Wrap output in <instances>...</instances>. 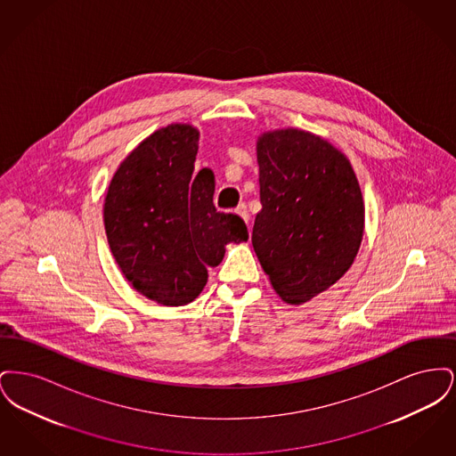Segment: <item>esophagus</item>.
<instances>
[{"label": "esophagus", "instance_id": "1", "mask_svg": "<svg viewBox=\"0 0 456 456\" xmlns=\"http://www.w3.org/2000/svg\"><path fill=\"white\" fill-rule=\"evenodd\" d=\"M236 212H238L239 216L244 218L246 222L249 220V210H248V205H246V203H240L238 208H236Z\"/></svg>", "mask_w": 456, "mask_h": 456}]
</instances>
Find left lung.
<instances>
[{
	"label": "left lung",
	"mask_w": 456,
	"mask_h": 456,
	"mask_svg": "<svg viewBox=\"0 0 456 456\" xmlns=\"http://www.w3.org/2000/svg\"><path fill=\"white\" fill-rule=\"evenodd\" d=\"M258 166L251 242L277 294L303 304L354 263L364 232L361 188L347 157L307 131L261 134Z\"/></svg>",
	"instance_id": "8db88e82"
}]
</instances>
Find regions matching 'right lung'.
Segmentation results:
<instances>
[{
	"mask_svg": "<svg viewBox=\"0 0 456 456\" xmlns=\"http://www.w3.org/2000/svg\"><path fill=\"white\" fill-rule=\"evenodd\" d=\"M198 131H155L109 184L104 225L112 256L131 285L164 305L195 301L227 242L248 240L244 220L217 212L214 174H195Z\"/></svg>",
	"mask_w": 456,
	"mask_h": 456,
	"instance_id": "right-lung-1",
	"label": "right lung"
}]
</instances>
